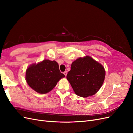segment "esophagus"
I'll return each instance as SVG.
<instances>
[{
  "label": "esophagus",
  "mask_w": 133,
  "mask_h": 133,
  "mask_svg": "<svg viewBox=\"0 0 133 133\" xmlns=\"http://www.w3.org/2000/svg\"><path fill=\"white\" fill-rule=\"evenodd\" d=\"M63 73H64V75H65V76H66V75H67V71H64Z\"/></svg>",
  "instance_id": "34e87169"
}]
</instances>
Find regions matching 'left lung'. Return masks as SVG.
Listing matches in <instances>:
<instances>
[{
  "label": "left lung",
  "instance_id": "left-lung-1",
  "mask_svg": "<svg viewBox=\"0 0 133 133\" xmlns=\"http://www.w3.org/2000/svg\"><path fill=\"white\" fill-rule=\"evenodd\" d=\"M105 75V70L101 64L87 56L72 63L66 78L76 95L87 97L100 89Z\"/></svg>",
  "mask_w": 133,
  "mask_h": 133
}]
</instances>
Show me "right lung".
Returning <instances> with one entry per match:
<instances>
[{"label": "right lung", "mask_w": 133, "mask_h": 133, "mask_svg": "<svg viewBox=\"0 0 133 133\" xmlns=\"http://www.w3.org/2000/svg\"><path fill=\"white\" fill-rule=\"evenodd\" d=\"M65 75L60 73L58 64L54 60H44L33 64L26 71V81L32 89L41 94H45L56 86Z\"/></svg>", "instance_id": "add662e5"}]
</instances>
